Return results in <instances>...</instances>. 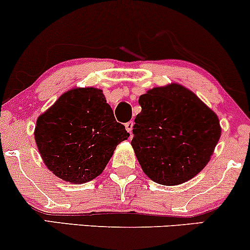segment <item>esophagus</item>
Here are the masks:
<instances>
[{
	"mask_svg": "<svg viewBox=\"0 0 250 250\" xmlns=\"http://www.w3.org/2000/svg\"><path fill=\"white\" fill-rule=\"evenodd\" d=\"M125 129H127L128 133H131V130H133V125H134V122L133 121H129L125 123Z\"/></svg>",
	"mask_w": 250,
	"mask_h": 250,
	"instance_id": "esophagus-1",
	"label": "esophagus"
}]
</instances>
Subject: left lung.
Wrapping results in <instances>:
<instances>
[{"instance_id": "left-lung-1", "label": "left lung", "mask_w": 250, "mask_h": 250, "mask_svg": "<svg viewBox=\"0 0 250 250\" xmlns=\"http://www.w3.org/2000/svg\"><path fill=\"white\" fill-rule=\"evenodd\" d=\"M133 127L135 155L144 173L162 185L193 178L208 163L221 128L218 116L185 87H156L140 96Z\"/></svg>"}]
</instances>
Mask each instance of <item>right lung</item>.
<instances>
[{"mask_svg":"<svg viewBox=\"0 0 250 250\" xmlns=\"http://www.w3.org/2000/svg\"><path fill=\"white\" fill-rule=\"evenodd\" d=\"M128 137L101 89L92 87L62 94L38 117L35 129L45 165L59 178L78 184L98 177L117 144Z\"/></svg>","mask_w":250,"mask_h":250,"instance_id":"right-lung-1","label":"right lung"}]
</instances>
